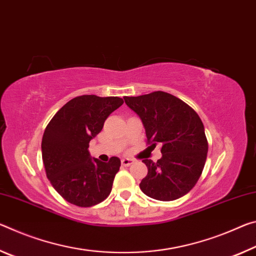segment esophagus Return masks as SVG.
<instances>
[{
	"instance_id": "esophagus-1",
	"label": "esophagus",
	"mask_w": 256,
	"mask_h": 256,
	"mask_svg": "<svg viewBox=\"0 0 256 256\" xmlns=\"http://www.w3.org/2000/svg\"><path fill=\"white\" fill-rule=\"evenodd\" d=\"M132 163V158H124L122 160H121V164L124 166H129Z\"/></svg>"
}]
</instances>
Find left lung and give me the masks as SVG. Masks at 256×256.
I'll use <instances>...</instances> for the list:
<instances>
[{
	"mask_svg": "<svg viewBox=\"0 0 256 256\" xmlns=\"http://www.w3.org/2000/svg\"><path fill=\"white\" fill-rule=\"evenodd\" d=\"M124 98L140 116L148 144H162L160 160H143L148 172L140 184L142 192L164 202L186 195L202 174L208 150L198 114L184 100L161 90Z\"/></svg>",
	"mask_w": 256,
	"mask_h": 256,
	"instance_id": "1",
	"label": "left lung"
}]
</instances>
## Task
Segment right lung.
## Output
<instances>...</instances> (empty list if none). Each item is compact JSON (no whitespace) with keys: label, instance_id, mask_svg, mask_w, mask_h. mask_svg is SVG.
I'll list each match as a JSON object with an SVG mask.
<instances>
[{"label":"right lung","instance_id":"right-lung-1","mask_svg":"<svg viewBox=\"0 0 256 256\" xmlns=\"http://www.w3.org/2000/svg\"><path fill=\"white\" fill-rule=\"evenodd\" d=\"M122 104L124 100L116 96H77L46 126L42 140L46 176L66 202L90 208L110 195L120 158L112 156L108 162H100L92 158L88 148L108 116Z\"/></svg>","mask_w":256,"mask_h":256}]
</instances>
